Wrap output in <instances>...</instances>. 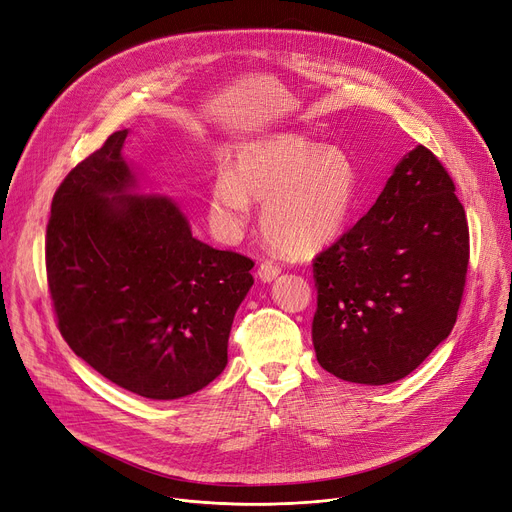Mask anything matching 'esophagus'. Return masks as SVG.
Instances as JSON below:
<instances>
[{
    "instance_id": "1",
    "label": "esophagus",
    "mask_w": 512,
    "mask_h": 512,
    "mask_svg": "<svg viewBox=\"0 0 512 512\" xmlns=\"http://www.w3.org/2000/svg\"><path fill=\"white\" fill-rule=\"evenodd\" d=\"M280 274V265H276L274 261H261V265L257 268V276L263 282H272L274 278H278Z\"/></svg>"
}]
</instances>
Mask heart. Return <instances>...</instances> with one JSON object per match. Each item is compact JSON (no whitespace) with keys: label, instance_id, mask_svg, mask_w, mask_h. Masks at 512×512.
I'll use <instances>...</instances> for the list:
<instances>
[{"label":"heart","instance_id":"b5f03b06","mask_svg":"<svg viewBox=\"0 0 512 512\" xmlns=\"http://www.w3.org/2000/svg\"><path fill=\"white\" fill-rule=\"evenodd\" d=\"M251 201L263 203L261 232L284 255L309 257L337 242L360 205V175L341 148L278 133L244 144L234 169L213 177L211 226L234 238L247 224Z\"/></svg>","mask_w":512,"mask_h":512}]
</instances>
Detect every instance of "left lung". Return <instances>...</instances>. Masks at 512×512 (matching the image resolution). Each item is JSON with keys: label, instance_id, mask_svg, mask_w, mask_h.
Here are the masks:
<instances>
[{"label": "left lung", "instance_id": "left-lung-1", "mask_svg": "<svg viewBox=\"0 0 512 512\" xmlns=\"http://www.w3.org/2000/svg\"><path fill=\"white\" fill-rule=\"evenodd\" d=\"M450 173L416 146L372 209L314 259L311 341L349 383L404 379L448 339L469 268V224Z\"/></svg>", "mask_w": 512, "mask_h": 512}]
</instances>
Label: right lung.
Segmentation results:
<instances>
[{"label":"right lung","mask_w":512,"mask_h":512,"mask_svg":"<svg viewBox=\"0 0 512 512\" xmlns=\"http://www.w3.org/2000/svg\"><path fill=\"white\" fill-rule=\"evenodd\" d=\"M127 129L69 171L52 198L46 272L60 335L104 379L150 399L207 387L228 364L253 259L196 240L182 211L136 184Z\"/></svg>","instance_id":"right-lung-1"}]
</instances>
